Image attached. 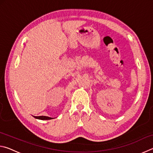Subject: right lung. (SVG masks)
I'll return each mask as SVG.
<instances>
[{
  "label": "right lung",
  "instance_id": "1",
  "mask_svg": "<svg viewBox=\"0 0 153 153\" xmlns=\"http://www.w3.org/2000/svg\"><path fill=\"white\" fill-rule=\"evenodd\" d=\"M34 118L38 119V120H52V117H47V116H33Z\"/></svg>",
  "mask_w": 153,
  "mask_h": 153
}]
</instances>
